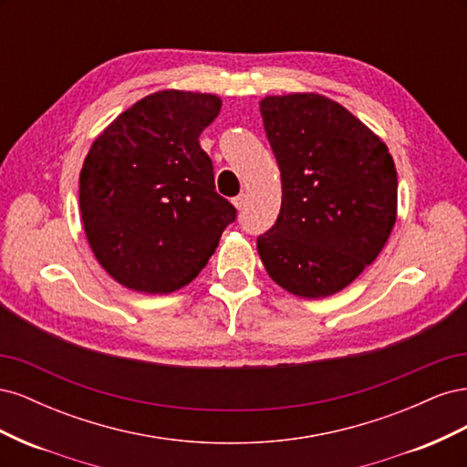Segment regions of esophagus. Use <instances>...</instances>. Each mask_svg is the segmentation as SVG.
<instances>
[{
    "instance_id": "1",
    "label": "esophagus",
    "mask_w": 467,
    "mask_h": 467,
    "mask_svg": "<svg viewBox=\"0 0 467 467\" xmlns=\"http://www.w3.org/2000/svg\"><path fill=\"white\" fill-rule=\"evenodd\" d=\"M232 202H234V206H235L237 210H244V206H245V202H247V196H245V194H237Z\"/></svg>"
}]
</instances>
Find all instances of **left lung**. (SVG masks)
Wrapping results in <instances>:
<instances>
[{"instance_id":"1","label":"left lung","mask_w":467,"mask_h":467,"mask_svg":"<svg viewBox=\"0 0 467 467\" xmlns=\"http://www.w3.org/2000/svg\"><path fill=\"white\" fill-rule=\"evenodd\" d=\"M259 107L282 181L280 214L257 237L259 257L300 298L341 292L379 255L398 218L391 153L319 93L268 95Z\"/></svg>"}]
</instances>
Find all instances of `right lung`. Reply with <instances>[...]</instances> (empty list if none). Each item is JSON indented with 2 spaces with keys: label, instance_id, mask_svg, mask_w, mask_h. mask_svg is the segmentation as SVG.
I'll list each match as a JSON object with an SVG mask.
<instances>
[{
  "label": "right lung",
  "instance_id": "obj_1",
  "mask_svg": "<svg viewBox=\"0 0 467 467\" xmlns=\"http://www.w3.org/2000/svg\"><path fill=\"white\" fill-rule=\"evenodd\" d=\"M220 109L218 95L163 89L95 138L79 173L81 222L119 285L144 294L187 286L235 220L199 144Z\"/></svg>",
  "mask_w": 467,
  "mask_h": 467
}]
</instances>
